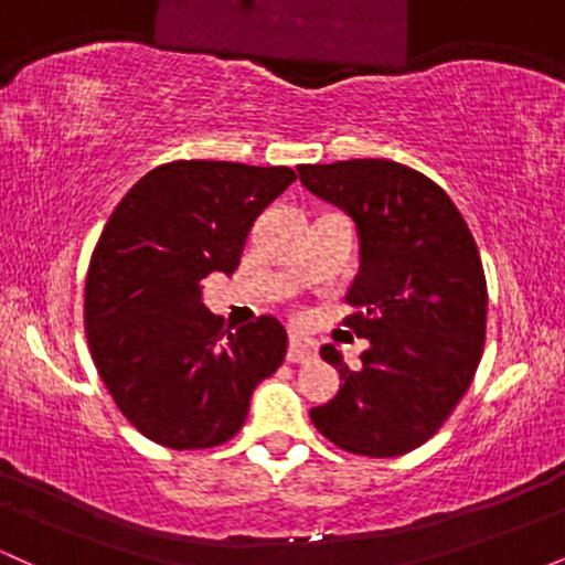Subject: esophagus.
<instances>
[{"instance_id": "obj_1", "label": "esophagus", "mask_w": 565, "mask_h": 565, "mask_svg": "<svg viewBox=\"0 0 565 565\" xmlns=\"http://www.w3.org/2000/svg\"><path fill=\"white\" fill-rule=\"evenodd\" d=\"M316 355V342L310 340V337L305 334H297L291 332L289 334V353L287 359L291 361V364H305V361H310Z\"/></svg>"}]
</instances>
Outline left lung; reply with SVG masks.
I'll list each match as a JSON object with an SVG mask.
<instances>
[{"instance_id": "left-lung-1", "label": "left lung", "mask_w": 565, "mask_h": 565, "mask_svg": "<svg viewBox=\"0 0 565 565\" xmlns=\"http://www.w3.org/2000/svg\"><path fill=\"white\" fill-rule=\"evenodd\" d=\"M297 172L359 231L361 268L345 297L353 313L342 323L369 340L359 369L334 345L321 348L342 385L310 419L350 454L398 457L436 436L481 364V255L444 188L412 167L350 159Z\"/></svg>"}]
</instances>
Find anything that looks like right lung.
I'll return each instance as SVG.
<instances>
[{"instance_id": "1", "label": "right lung", "mask_w": 565, "mask_h": 565, "mask_svg": "<svg viewBox=\"0 0 565 565\" xmlns=\"http://www.w3.org/2000/svg\"><path fill=\"white\" fill-rule=\"evenodd\" d=\"M297 180L289 167L170 161L108 217L84 284V332L119 412L167 449H212L242 430L281 366L287 329L260 316L223 329L201 281L238 268L252 225Z\"/></svg>"}]
</instances>
